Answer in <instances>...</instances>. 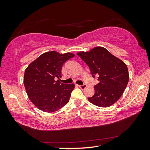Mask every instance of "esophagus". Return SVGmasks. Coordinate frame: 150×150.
I'll list each match as a JSON object with an SVG mask.
<instances>
[{
	"mask_svg": "<svg viewBox=\"0 0 150 150\" xmlns=\"http://www.w3.org/2000/svg\"><path fill=\"white\" fill-rule=\"evenodd\" d=\"M79 87L81 88L82 90H84V89L86 88V85H85V84H84V85H79Z\"/></svg>",
	"mask_w": 150,
	"mask_h": 150,
	"instance_id": "34e87169",
	"label": "esophagus"
}]
</instances>
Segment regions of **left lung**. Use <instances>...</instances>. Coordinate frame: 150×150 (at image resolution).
I'll return each mask as SVG.
<instances>
[{
  "mask_svg": "<svg viewBox=\"0 0 150 150\" xmlns=\"http://www.w3.org/2000/svg\"><path fill=\"white\" fill-rule=\"evenodd\" d=\"M77 55L89 66L92 76H98L99 83L95 86V94L88 98V100L103 108L115 103L122 95L129 81L126 64L101 46L94 47L89 52H78Z\"/></svg>",
  "mask_w": 150,
  "mask_h": 150,
  "instance_id": "left-lung-1",
  "label": "left lung"
}]
</instances>
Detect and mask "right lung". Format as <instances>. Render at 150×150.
Returning a JSON list of instances; mask_svg holds the SVG:
<instances>
[{
    "label": "right lung",
    "mask_w": 150,
    "mask_h": 150,
    "mask_svg": "<svg viewBox=\"0 0 150 150\" xmlns=\"http://www.w3.org/2000/svg\"><path fill=\"white\" fill-rule=\"evenodd\" d=\"M72 53L55 51L44 53L25 69L24 84L30 100L44 112L52 113L68 103L74 84L61 83L59 79L63 64L72 58Z\"/></svg>",
    "instance_id": "obj_1"
}]
</instances>
